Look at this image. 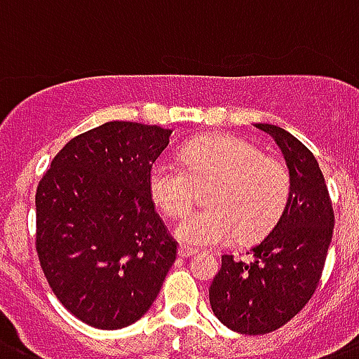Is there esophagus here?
Returning <instances> with one entry per match:
<instances>
[{"label": "esophagus", "mask_w": 359, "mask_h": 359, "mask_svg": "<svg viewBox=\"0 0 359 359\" xmlns=\"http://www.w3.org/2000/svg\"><path fill=\"white\" fill-rule=\"evenodd\" d=\"M197 254V250L191 248V246H186V245H180L179 246V255L180 257H191V255Z\"/></svg>", "instance_id": "obj_1"}]
</instances>
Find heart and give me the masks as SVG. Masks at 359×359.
<instances>
[{
  "mask_svg": "<svg viewBox=\"0 0 359 359\" xmlns=\"http://www.w3.org/2000/svg\"><path fill=\"white\" fill-rule=\"evenodd\" d=\"M182 165L158 161L149 168L147 191L165 217H180L195 198V186L213 184L208 210L184 217L177 239L210 248L266 236L281 219L290 197V173L276 156L259 153L254 144L233 135H210L184 144Z\"/></svg>",
  "mask_w": 359,
  "mask_h": 359,
  "instance_id": "heart-1",
  "label": "heart"
}]
</instances>
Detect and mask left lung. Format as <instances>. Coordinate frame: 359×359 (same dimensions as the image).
<instances>
[{"label":"left lung","mask_w":359,"mask_h":359,"mask_svg":"<svg viewBox=\"0 0 359 359\" xmlns=\"http://www.w3.org/2000/svg\"><path fill=\"white\" fill-rule=\"evenodd\" d=\"M281 149L290 197L268 236L246 252L248 261L222 255L210 287V305L233 332L257 336L288 323L314 296L332 241L334 212L316 156L294 135L255 123Z\"/></svg>","instance_id":"obj_1"}]
</instances>
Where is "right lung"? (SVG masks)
I'll list each match as a JSON object with an SVG mask.
<instances>
[{
    "label": "right lung",
    "mask_w": 359,
    "mask_h": 359,
    "mask_svg": "<svg viewBox=\"0 0 359 359\" xmlns=\"http://www.w3.org/2000/svg\"><path fill=\"white\" fill-rule=\"evenodd\" d=\"M171 129L105 122L65 144L36 189V250L71 314L116 330L151 309L177 245L147 191Z\"/></svg>",
    "instance_id": "obj_1"
}]
</instances>
